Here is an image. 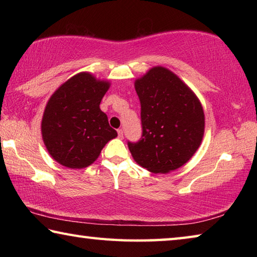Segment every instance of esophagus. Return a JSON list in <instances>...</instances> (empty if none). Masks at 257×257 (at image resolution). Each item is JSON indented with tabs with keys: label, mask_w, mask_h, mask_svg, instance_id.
I'll list each match as a JSON object with an SVG mask.
<instances>
[{
	"label": "esophagus",
	"mask_w": 257,
	"mask_h": 257,
	"mask_svg": "<svg viewBox=\"0 0 257 257\" xmlns=\"http://www.w3.org/2000/svg\"><path fill=\"white\" fill-rule=\"evenodd\" d=\"M118 136H119V138H123V130L122 129H118Z\"/></svg>",
	"instance_id": "34e87169"
}]
</instances>
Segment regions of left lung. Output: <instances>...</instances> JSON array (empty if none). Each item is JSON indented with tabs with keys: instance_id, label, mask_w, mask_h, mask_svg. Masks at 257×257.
<instances>
[{
	"instance_id": "obj_1",
	"label": "left lung",
	"mask_w": 257,
	"mask_h": 257,
	"mask_svg": "<svg viewBox=\"0 0 257 257\" xmlns=\"http://www.w3.org/2000/svg\"><path fill=\"white\" fill-rule=\"evenodd\" d=\"M141 102L142 137L128 142L134 160L153 173L184 165L201 145L203 107L189 87L162 67L152 68L135 82Z\"/></svg>"
}]
</instances>
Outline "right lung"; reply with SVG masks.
<instances>
[{"label": "right lung", "instance_id": "right-lung-1", "mask_svg": "<svg viewBox=\"0 0 257 257\" xmlns=\"http://www.w3.org/2000/svg\"><path fill=\"white\" fill-rule=\"evenodd\" d=\"M110 84L80 72L61 85L47 102L42 120L43 141L56 162L82 169L98 158L118 134L99 104Z\"/></svg>", "mask_w": 257, "mask_h": 257}]
</instances>
